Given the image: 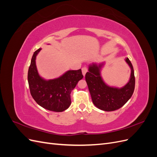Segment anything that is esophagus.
Here are the masks:
<instances>
[{"label":"esophagus","instance_id":"34e87169","mask_svg":"<svg viewBox=\"0 0 157 157\" xmlns=\"http://www.w3.org/2000/svg\"><path fill=\"white\" fill-rule=\"evenodd\" d=\"M87 71H88V69L86 67H84L82 68V75L84 77L85 76V75H86Z\"/></svg>","mask_w":157,"mask_h":157}]
</instances>
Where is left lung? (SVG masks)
Here are the masks:
<instances>
[{
	"label": "left lung",
	"mask_w": 157,
	"mask_h": 157,
	"mask_svg": "<svg viewBox=\"0 0 157 157\" xmlns=\"http://www.w3.org/2000/svg\"><path fill=\"white\" fill-rule=\"evenodd\" d=\"M125 61L129 65L131 74L129 81L122 88L107 85L101 75L105 63H92L88 66V72L85 79L91 95L93 103L96 107L105 111H113L120 109L129 100L135 88L134 71L132 64L128 58Z\"/></svg>",
	"instance_id": "1"
}]
</instances>
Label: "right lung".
<instances>
[{
  "mask_svg": "<svg viewBox=\"0 0 157 157\" xmlns=\"http://www.w3.org/2000/svg\"><path fill=\"white\" fill-rule=\"evenodd\" d=\"M41 48L33 55L28 71V83L33 98L47 110L62 112L71 103V93L80 80L83 78L81 69L69 70L59 77L46 80L38 73L36 58Z\"/></svg>",
  "mask_w": 157,
  "mask_h": 157,
  "instance_id": "obj_1",
  "label": "right lung"
}]
</instances>
